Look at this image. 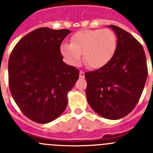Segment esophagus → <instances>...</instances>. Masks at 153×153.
<instances>
[{
    "label": "esophagus",
    "mask_w": 153,
    "mask_h": 153,
    "mask_svg": "<svg viewBox=\"0 0 153 153\" xmlns=\"http://www.w3.org/2000/svg\"><path fill=\"white\" fill-rule=\"evenodd\" d=\"M85 77V73L83 72V71H82V70H80L79 71V78H84Z\"/></svg>",
    "instance_id": "1"
}]
</instances>
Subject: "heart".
<instances>
[{
    "label": "heart",
    "instance_id": "heart-1",
    "mask_svg": "<svg viewBox=\"0 0 153 153\" xmlns=\"http://www.w3.org/2000/svg\"><path fill=\"white\" fill-rule=\"evenodd\" d=\"M117 47V36L112 30H82L73 34L70 44L60 46V53L70 64L79 63L83 54L87 67L100 69L112 60Z\"/></svg>",
    "mask_w": 153,
    "mask_h": 153
}]
</instances>
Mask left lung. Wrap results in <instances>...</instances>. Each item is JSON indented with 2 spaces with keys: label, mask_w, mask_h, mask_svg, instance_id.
<instances>
[{
  "label": "left lung",
  "mask_w": 153,
  "mask_h": 153,
  "mask_svg": "<svg viewBox=\"0 0 153 153\" xmlns=\"http://www.w3.org/2000/svg\"><path fill=\"white\" fill-rule=\"evenodd\" d=\"M117 47L112 60L94 71L85 73L86 96L90 107L103 118L119 120L133 110L148 75L143 47L134 36L115 25Z\"/></svg>",
  "instance_id": "8db88e82"
}]
</instances>
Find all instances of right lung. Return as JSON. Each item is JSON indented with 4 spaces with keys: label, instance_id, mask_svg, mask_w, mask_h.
I'll use <instances>...</instances> for the list:
<instances>
[{
    "label": "right lung",
    "instance_id": "obj_1",
    "mask_svg": "<svg viewBox=\"0 0 153 153\" xmlns=\"http://www.w3.org/2000/svg\"><path fill=\"white\" fill-rule=\"evenodd\" d=\"M70 31L40 27L13 47L8 61L9 88L28 119L47 123L63 113L67 93L79 78V70L63 61L60 44Z\"/></svg>",
    "mask_w": 153,
    "mask_h": 153
}]
</instances>
